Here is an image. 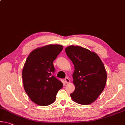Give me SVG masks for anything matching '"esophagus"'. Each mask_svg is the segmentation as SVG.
<instances>
[{"label": "esophagus", "mask_w": 125, "mask_h": 125, "mask_svg": "<svg viewBox=\"0 0 125 125\" xmlns=\"http://www.w3.org/2000/svg\"><path fill=\"white\" fill-rule=\"evenodd\" d=\"M64 82L66 83H69L70 82V79H69V78H68V77H67V78H66L64 79Z\"/></svg>", "instance_id": "34e87169"}]
</instances>
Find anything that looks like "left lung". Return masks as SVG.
Wrapping results in <instances>:
<instances>
[{"label": "left lung", "instance_id": "1", "mask_svg": "<svg viewBox=\"0 0 125 125\" xmlns=\"http://www.w3.org/2000/svg\"><path fill=\"white\" fill-rule=\"evenodd\" d=\"M65 51L74 66L75 90L71 98L78 104H92L105 87L107 72L104 63L96 53L78 45H70Z\"/></svg>", "mask_w": 125, "mask_h": 125}]
</instances>
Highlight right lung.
I'll return each instance as SVG.
<instances>
[{"label":"right lung","instance_id":"1","mask_svg":"<svg viewBox=\"0 0 125 125\" xmlns=\"http://www.w3.org/2000/svg\"><path fill=\"white\" fill-rule=\"evenodd\" d=\"M63 48L59 44L44 45L34 49L26 59L22 71L24 88L38 105L53 104L58 91L62 88V82L52 74L55 70L53 61Z\"/></svg>","mask_w":125,"mask_h":125}]
</instances>
